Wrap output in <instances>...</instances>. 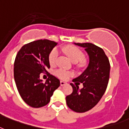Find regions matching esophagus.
Returning <instances> with one entry per match:
<instances>
[{
  "label": "esophagus",
  "instance_id": "1",
  "mask_svg": "<svg viewBox=\"0 0 129 129\" xmlns=\"http://www.w3.org/2000/svg\"><path fill=\"white\" fill-rule=\"evenodd\" d=\"M67 85L66 82H65V81H60V85H61V86H63V85Z\"/></svg>",
  "mask_w": 129,
  "mask_h": 129
}]
</instances>
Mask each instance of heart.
<instances>
[{
    "label": "heart",
    "mask_w": 129,
    "mask_h": 129,
    "mask_svg": "<svg viewBox=\"0 0 129 129\" xmlns=\"http://www.w3.org/2000/svg\"><path fill=\"white\" fill-rule=\"evenodd\" d=\"M61 50L64 52L69 58L74 63L79 62L84 59V54L77 47L68 45L61 48ZM58 55H59V52L56 48H54L51 51L48 56V60L51 66H54L55 64ZM54 74L60 79H67L73 75V73L63 70L62 68H59L54 72Z\"/></svg>",
    "instance_id": "b5f03b06"
}]
</instances>
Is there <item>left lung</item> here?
<instances>
[{
	"mask_svg": "<svg viewBox=\"0 0 129 129\" xmlns=\"http://www.w3.org/2000/svg\"><path fill=\"white\" fill-rule=\"evenodd\" d=\"M85 48L89 57L87 68L79 77L70 83L73 88L72 94L66 96L68 107L77 113H84L98 103L106 91L110 74V63L102 48L91 43H74ZM82 82L84 87L79 89Z\"/></svg>",
	"mask_w": 129,
	"mask_h": 129,
	"instance_id": "8db88e82",
	"label": "left lung"
}]
</instances>
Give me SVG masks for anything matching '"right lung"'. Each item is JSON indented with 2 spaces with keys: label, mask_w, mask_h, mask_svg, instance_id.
Here are the masks:
<instances>
[{
  "label": "right lung",
  "mask_w": 129,
  "mask_h": 129,
  "mask_svg": "<svg viewBox=\"0 0 129 129\" xmlns=\"http://www.w3.org/2000/svg\"><path fill=\"white\" fill-rule=\"evenodd\" d=\"M56 45L48 40L34 41L23 46L16 56L14 77L16 87L22 99L32 107L46 105L60 85L59 79L50 74L45 83L40 79L41 73H48V56Z\"/></svg>",
  "instance_id": "right-lung-1"
}]
</instances>
